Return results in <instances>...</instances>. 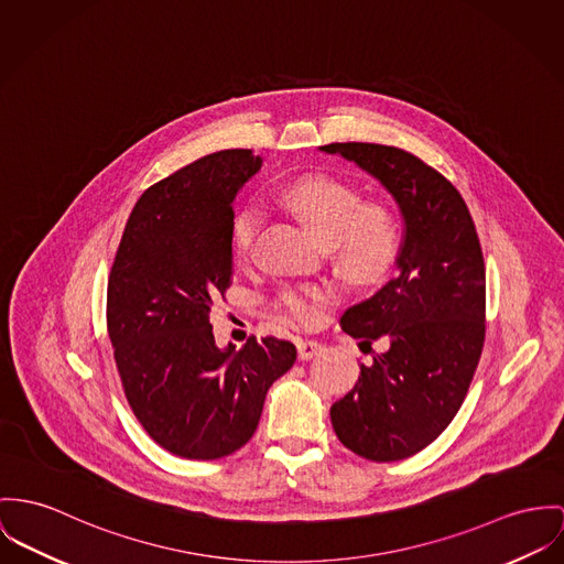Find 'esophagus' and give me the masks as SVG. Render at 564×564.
<instances>
[{
  "instance_id": "34e87169",
  "label": "esophagus",
  "mask_w": 564,
  "mask_h": 564,
  "mask_svg": "<svg viewBox=\"0 0 564 564\" xmlns=\"http://www.w3.org/2000/svg\"><path fill=\"white\" fill-rule=\"evenodd\" d=\"M296 347H299V358H301V360H311L313 356H317V354L324 349L322 344H317V341H313V339H299Z\"/></svg>"
}]
</instances>
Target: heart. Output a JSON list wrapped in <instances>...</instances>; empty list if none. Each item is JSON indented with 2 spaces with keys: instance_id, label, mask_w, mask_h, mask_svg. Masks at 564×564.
Here are the masks:
<instances>
[{
  "instance_id": "b5f03b06",
  "label": "heart",
  "mask_w": 564,
  "mask_h": 564,
  "mask_svg": "<svg viewBox=\"0 0 564 564\" xmlns=\"http://www.w3.org/2000/svg\"><path fill=\"white\" fill-rule=\"evenodd\" d=\"M283 204L303 220L308 231L328 245L337 270L358 285L382 279L397 260L399 223L389 208L365 204L362 195L346 182L315 175L290 184ZM261 215L256 206H245L231 220V249L236 258H247ZM335 296L330 285H304L281 292L279 304L299 324H313L326 301Z\"/></svg>"
}]
</instances>
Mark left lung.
Masks as SVG:
<instances>
[{
    "label": "left lung",
    "mask_w": 564,
    "mask_h": 564,
    "mask_svg": "<svg viewBox=\"0 0 564 564\" xmlns=\"http://www.w3.org/2000/svg\"><path fill=\"white\" fill-rule=\"evenodd\" d=\"M373 175L403 218L397 272L349 306L341 328L371 349L354 389L330 408L335 434L356 455L399 462L423 451L462 408L485 341V261L459 191L419 156L380 143H328Z\"/></svg>",
    "instance_id": "8db88e82"
}]
</instances>
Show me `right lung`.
<instances>
[{
    "label": "right lung",
    "mask_w": 564,
    "mask_h": 564,
    "mask_svg": "<svg viewBox=\"0 0 564 564\" xmlns=\"http://www.w3.org/2000/svg\"><path fill=\"white\" fill-rule=\"evenodd\" d=\"M253 150H220L150 186L130 213L107 285V330L130 410L184 459L245 446L265 392L296 360L276 337L215 344L210 308L231 285L238 191L260 172Z\"/></svg>",
    "instance_id": "1"
}]
</instances>
